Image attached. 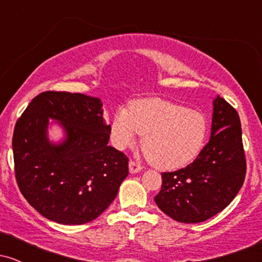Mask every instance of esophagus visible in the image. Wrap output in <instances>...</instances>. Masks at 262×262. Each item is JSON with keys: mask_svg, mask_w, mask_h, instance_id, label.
I'll return each mask as SVG.
<instances>
[{"mask_svg": "<svg viewBox=\"0 0 262 262\" xmlns=\"http://www.w3.org/2000/svg\"><path fill=\"white\" fill-rule=\"evenodd\" d=\"M141 169H143V167H141V165L138 164V162H135V161L129 162V172L130 173L139 172V171H141Z\"/></svg>", "mask_w": 262, "mask_h": 262, "instance_id": "1", "label": "esophagus"}]
</instances>
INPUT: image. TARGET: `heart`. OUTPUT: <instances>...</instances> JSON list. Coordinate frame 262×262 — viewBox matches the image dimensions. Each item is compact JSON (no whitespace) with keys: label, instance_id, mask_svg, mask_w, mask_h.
<instances>
[{"label":"heart","instance_id":"heart-1","mask_svg":"<svg viewBox=\"0 0 262 262\" xmlns=\"http://www.w3.org/2000/svg\"><path fill=\"white\" fill-rule=\"evenodd\" d=\"M206 117L181 104L143 98L119 108L111 123V139L117 149L129 148L144 134L141 145L159 169H179L193 160L206 143Z\"/></svg>","mask_w":262,"mask_h":262}]
</instances>
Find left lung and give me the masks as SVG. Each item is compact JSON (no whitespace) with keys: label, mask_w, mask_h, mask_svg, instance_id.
Listing matches in <instances>:
<instances>
[{"label":"left lung","mask_w":262,"mask_h":262,"mask_svg":"<svg viewBox=\"0 0 262 262\" xmlns=\"http://www.w3.org/2000/svg\"><path fill=\"white\" fill-rule=\"evenodd\" d=\"M245 171L239 114L217 96L213 100L209 141L193 162L161 173V191L154 201L176 222L200 223L214 217L235 198Z\"/></svg>","instance_id":"1"}]
</instances>
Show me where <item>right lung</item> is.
<instances>
[{
    "label": "right lung",
    "mask_w": 262,
    "mask_h": 262,
    "mask_svg": "<svg viewBox=\"0 0 262 262\" xmlns=\"http://www.w3.org/2000/svg\"><path fill=\"white\" fill-rule=\"evenodd\" d=\"M102 106L98 97L47 91L33 98L16 123L12 149L18 187L50 221H93L128 176V158L108 145L111 125ZM50 119L64 132L56 143L47 135Z\"/></svg>",
    "instance_id": "right-lung-1"
}]
</instances>
